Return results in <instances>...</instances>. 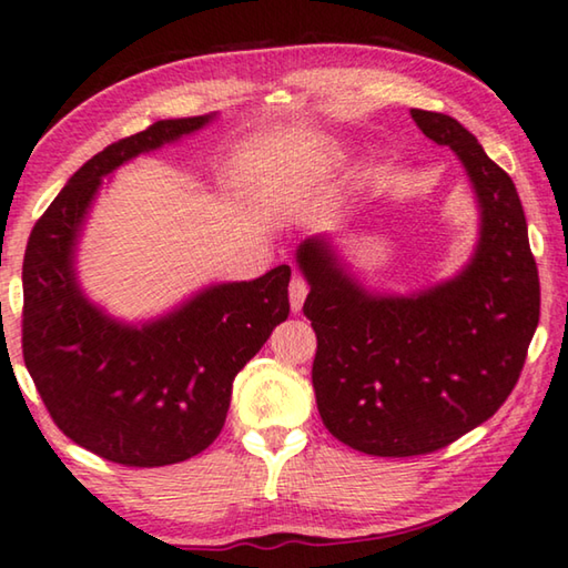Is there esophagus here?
Instances as JSON below:
<instances>
[{
  "label": "esophagus",
  "instance_id": "1",
  "mask_svg": "<svg viewBox=\"0 0 568 568\" xmlns=\"http://www.w3.org/2000/svg\"><path fill=\"white\" fill-rule=\"evenodd\" d=\"M287 293H291V308H293L295 313H298V311L303 308L305 295H308V283H305L301 275H293V281H291V287H287Z\"/></svg>",
  "mask_w": 568,
  "mask_h": 568
}]
</instances>
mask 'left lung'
<instances>
[{"instance_id": "1", "label": "left lung", "mask_w": 568, "mask_h": 568, "mask_svg": "<svg viewBox=\"0 0 568 568\" xmlns=\"http://www.w3.org/2000/svg\"><path fill=\"white\" fill-rule=\"evenodd\" d=\"M449 146L480 202V245L455 281L414 298H374L341 273L323 240L303 242V313L318 338L313 389L333 437L376 457L429 455L503 407L541 313L538 267L513 179L445 113L412 108Z\"/></svg>"}]
</instances>
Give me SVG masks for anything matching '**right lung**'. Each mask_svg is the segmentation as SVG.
<instances>
[{
  "instance_id": "1",
  "label": "right lung",
  "mask_w": 568,
  "mask_h": 568,
  "mask_svg": "<svg viewBox=\"0 0 568 568\" xmlns=\"http://www.w3.org/2000/svg\"><path fill=\"white\" fill-rule=\"evenodd\" d=\"M206 121H156L98 151L27 240V372L62 435L125 467L174 465L210 447L224 427L237 372L291 313L287 265L250 283L214 285L143 328L105 318L78 291L73 247L101 176Z\"/></svg>"
}]
</instances>
